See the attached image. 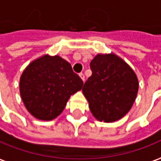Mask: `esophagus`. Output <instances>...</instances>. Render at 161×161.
Listing matches in <instances>:
<instances>
[{"label":"esophagus","mask_w":161,"mask_h":161,"mask_svg":"<svg viewBox=\"0 0 161 161\" xmlns=\"http://www.w3.org/2000/svg\"><path fill=\"white\" fill-rule=\"evenodd\" d=\"M79 77H81V79H82V80L84 81V78H85V77H84V73H80V74H79Z\"/></svg>","instance_id":"1"}]
</instances>
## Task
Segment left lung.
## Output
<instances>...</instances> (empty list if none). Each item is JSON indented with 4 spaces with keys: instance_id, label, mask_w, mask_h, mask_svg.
I'll list each match as a JSON object with an SVG mask.
<instances>
[{
    "instance_id": "8db88e82",
    "label": "left lung",
    "mask_w": 161,
    "mask_h": 161,
    "mask_svg": "<svg viewBox=\"0 0 161 161\" xmlns=\"http://www.w3.org/2000/svg\"><path fill=\"white\" fill-rule=\"evenodd\" d=\"M90 67L92 76L82 90L93 116L104 122L123 118L132 106L139 90L134 71L113 54L97 55Z\"/></svg>"
}]
</instances>
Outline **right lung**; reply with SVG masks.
I'll list each match as a JSON object with an SVG mask.
<instances>
[{"label": "right lung", "mask_w": 161, "mask_h": 161, "mask_svg": "<svg viewBox=\"0 0 161 161\" xmlns=\"http://www.w3.org/2000/svg\"><path fill=\"white\" fill-rule=\"evenodd\" d=\"M83 80L69 63L58 56H43L30 64L20 79V93L27 110L41 120L57 118Z\"/></svg>", "instance_id": "obj_1"}]
</instances>
